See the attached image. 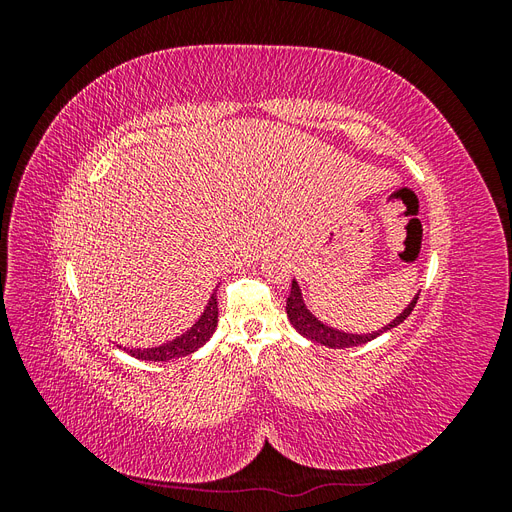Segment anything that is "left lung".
I'll return each instance as SVG.
<instances>
[{
	"mask_svg": "<svg viewBox=\"0 0 512 512\" xmlns=\"http://www.w3.org/2000/svg\"><path fill=\"white\" fill-rule=\"evenodd\" d=\"M418 301V294L414 297V301L401 312L391 324H386V327L382 331H376V333H369V335H350V333H342L337 329H331L327 327V324H322L316 316L309 314V309L305 307L303 299H301V290H299V284L292 282V288H290V294H288V301H286V314L290 318V324L294 329H297L301 335H305L307 339H312V342L316 344H322V346H329V348H352V346H363L367 342H371V339H376L378 335H382L384 331H389L393 327H397L399 322H404L410 314L412 309Z\"/></svg>",
	"mask_w": 512,
	"mask_h": 512,
	"instance_id": "8db88e82",
	"label": "left lung"
}]
</instances>
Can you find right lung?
<instances>
[{"label":"right lung","instance_id":"right-lung-1","mask_svg":"<svg viewBox=\"0 0 512 512\" xmlns=\"http://www.w3.org/2000/svg\"><path fill=\"white\" fill-rule=\"evenodd\" d=\"M215 327H218V294L213 292V297L209 299V305L203 312V316H200V320L188 333H183L181 337L173 339V342H168L164 346L145 348V350L136 348V350H128V354H132L134 359H143V361H170V359H177V356H188L209 342Z\"/></svg>","mask_w":512,"mask_h":512}]
</instances>
